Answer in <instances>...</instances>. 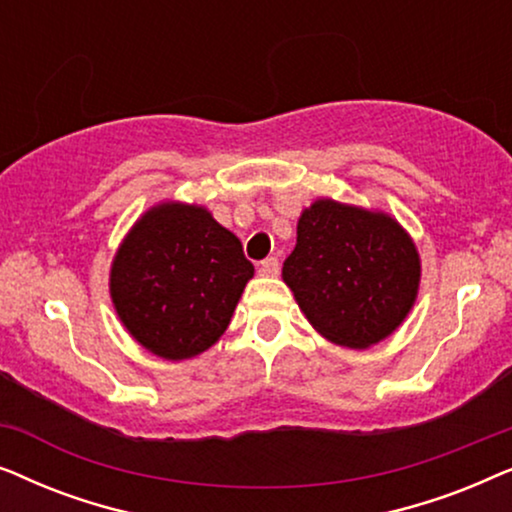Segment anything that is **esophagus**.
Returning <instances> with one entry per match:
<instances>
[{
  "mask_svg": "<svg viewBox=\"0 0 512 512\" xmlns=\"http://www.w3.org/2000/svg\"><path fill=\"white\" fill-rule=\"evenodd\" d=\"M258 272L265 277H275L279 272V258L277 256H268L265 261L258 263Z\"/></svg>",
  "mask_w": 512,
  "mask_h": 512,
  "instance_id": "1",
  "label": "esophagus"
}]
</instances>
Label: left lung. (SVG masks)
I'll use <instances>...</instances> for the list:
<instances>
[{
	"instance_id": "8db88e82",
	"label": "left lung",
	"mask_w": 512,
	"mask_h": 512,
	"mask_svg": "<svg viewBox=\"0 0 512 512\" xmlns=\"http://www.w3.org/2000/svg\"><path fill=\"white\" fill-rule=\"evenodd\" d=\"M282 277L324 338L361 349L387 338L410 312L419 256L391 216L317 200L300 216Z\"/></svg>"
}]
</instances>
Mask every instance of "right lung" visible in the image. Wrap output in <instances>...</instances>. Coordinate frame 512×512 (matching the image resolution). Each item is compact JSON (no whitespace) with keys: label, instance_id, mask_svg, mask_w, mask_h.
<instances>
[{"label":"right lung","instance_id":"add662e5","mask_svg":"<svg viewBox=\"0 0 512 512\" xmlns=\"http://www.w3.org/2000/svg\"><path fill=\"white\" fill-rule=\"evenodd\" d=\"M254 265L237 237L202 207H153L111 265V298L132 338L170 361L221 338Z\"/></svg>","mask_w":512,"mask_h":512}]
</instances>
